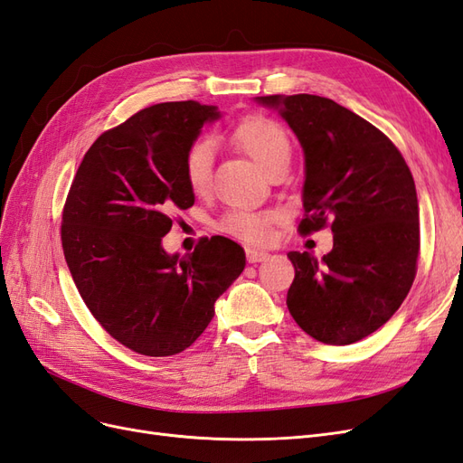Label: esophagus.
<instances>
[{
  "instance_id": "esophagus-1",
  "label": "esophagus",
  "mask_w": 463,
  "mask_h": 463,
  "mask_svg": "<svg viewBox=\"0 0 463 463\" xmlns=\"http://www.w3.org/2000/svg\"><path fill=\"white\" fill-rule=\"evenodd\" d=\"M245 253H247V260L253 264V262H262V260H266L269 259V253H264V250H259V249H245Z\"/></svg>"
}]
</instances>
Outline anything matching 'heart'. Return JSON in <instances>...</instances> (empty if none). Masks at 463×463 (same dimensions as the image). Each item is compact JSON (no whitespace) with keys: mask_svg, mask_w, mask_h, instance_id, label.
I'll list each match as a JSON object with an SVG mask.
<instances>
[{"mask_svg":"<svg viewBox=\"0 0 463 463\" xmlns=\"http://www.w3.org/2000/svg\"><path fill=\"white\" fill-rule=\"evenodd\" d=\"M233 143L241 146L264 172L289 158V137L278 121L264 116H250L235 125L232 133ZM214 164V145L210 141H197L187 148L184 160V175L187 187L203 194L208 191L213 181ZM278 220L276 213L270 210H249L235 208L222 218L220 228L247 243H266L270 237V223Z\"/></svg>","mask_w":463,"mask_h":463,"instance_id":"heart-1","label":"heart"}]
</instances>
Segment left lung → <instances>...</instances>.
I'll list each match as a JSON object with an SVG mask.
<instances>
[{
    "label": "left lung",
    "instance_id": "obj_1",
    "mask_svg": "<svg viewBox=\"0 0 463 463\" xmlns=\"http://www.w3.org/2000/svg\"><path fill=\"white\" fill-rule=\"evenodd\" d=\"M278 109L305 154L301 233L330 223L322 259L291 250L288 309L315 340L367 338L410 293L419 255L413 175L390 138L352 109L315 94L257 96Z\"/></svg>",
    "mask_w": 463,
    "mask_h": 463
}]
</instances>
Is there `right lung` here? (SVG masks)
Here are the masks:
<instances>
[{
    "mask_svg": "<svg viewBox=\"0 0 463 463\" xmlns=\"http://www.w3.org/2000/svg\"><path fill=\"white\" fill-rule=\"evenodd\" d=\"M218 118L216 106L194 100L137 111L96 138L67 194L61 245L73 282L111 338L141 355L187 349L245 269L241 245L222 235L187 257L162 247L170 214L194 203L187 148Z\"/></svg>",
    "mask_w": 463,
    "mask_h": 463,
    "instance_id": "1",
    "label": "right lung"
}]
</instances>
